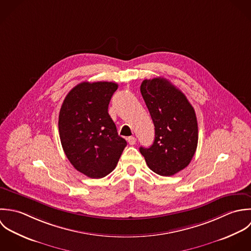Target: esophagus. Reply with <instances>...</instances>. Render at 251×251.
Returning <instances> with one entry per match:
<instances>
[{"label":"esophagus","instance_id":"obj_1","mask_svg":"<svg viewBox=\"0 0 251 251\" xmlns=\"http://www.w3.org/2000/svg\"><path fill=\"white\" fill-rule=\"evenodd\" d=\"M127 140H128L129 145H131V146H134V145H136V143H137V139H136L135 137H129Z\"/></svg>","mask_w":251,"mask_h":251}]
</instances>
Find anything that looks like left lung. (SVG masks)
<instances>
[{
	"label": "left lung",
	"instance_id": "obj_1",
	"mask_svg": "<svg viewBox=\"0 0 251 251\" xmlns=\"http://www.w3.org/2000/svg\"><path fill=\"white\" fill-rule=\"evenodd\" d=\"M141 93L150 110L155 139L149 149L140 148L151 171L173 176L191 162L198 145L195 110L185 95L162 77L145 79Z\"/></svg>",
	"mask_w": 251,
	"mask_h": 251
}]
</instances>
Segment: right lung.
Instances as JSON below:
<instances>
[{
  "instance_id": "1",
  "label": "right lung",
  "mask_w": 251,
  "mask_h": 251,
  "mask_svg": "<svg viewBox=\"0 0 251 251\" xmlns=\"http://www.w3.org/2000/svg\"><path fill=\"white\" fill-rule=\"evenodd\" d=\"M117 87L107 81L81 82L68 93L60 109L64 152L75 170L91 178L111 173L127 146L107 112Z\"/></svg>"
}]
</instances>
